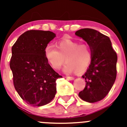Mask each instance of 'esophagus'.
<instances>
[{
    "label": "esophagus",
    "instance_id": "34e87169",
    "mask_svg": "<svg viewBox=\"0 0 127 127\" xmlns=\"http://www.w3.org/2000/svg\"><path fill=\"white\" fill-rule=\"evenodd\" d=\"M66 78L67 79V80H74V78L72 77V76H66Z\"/></svg>",
    "mask_w": 127,
    "mask_h": 127
}]
</instances>
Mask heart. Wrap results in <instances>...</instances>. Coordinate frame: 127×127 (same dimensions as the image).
<instances>
[{
	"instance_id": "heart-1",
	"label": "heart",
	"mask_w": 127,
	"mask_h": 127,
	"mask_svg": "<svg viewBox=\"0 0 127 127\" xmlns=\"http://www.w3.org/2000/svg\"><path fill=\"white\" fill-rule=\"evenodd\" d=\"M56 47L48 44L44 48V56L47 62L54 70H59L65 62L64 70L66 73L75 71L85 72L91 65L93 53L90 46L80 44L71 39L63 38L56 42Z\"/></svg>"
}]
</instances>
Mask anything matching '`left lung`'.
<instances>
[{
	"mask_svg": "<svg viewBox=\"0 0 127 127\" xmlns=\"http://www.w3.org/2000/svg\"><path fill=\"white\" fill-rule=\"evenodd\" d=\"M75 34L85 40L93 53V60L85 75V89L79 93L80 98L86 102L103 99L112 87L117 76V56L108 36L93 29L84 28Z\"/></svg>",
	"mask_w": 127,
	"mask_h": 127,
	"instance_id": "8db88e82",
	"label": "left lung"
}]
</instances>
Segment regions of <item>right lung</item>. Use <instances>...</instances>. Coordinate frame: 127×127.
Wrapping results in <instances>:
<instances>
[{"mask_svg":"<svg viewBox=\"0 0 127 127\" xmlns=\"http://www.w3.org/2000/svg\"><path fill=\"white\" fill-rule=\"evenodd\" d=\"M55 37L49 31L30 30L12 46L10 66L13 85L21 99L32 106L49 103L56 94V80L62 77L44 56V48Z\"/></svg>","mask_w":127,"mask_h":127,"instance_id":"right-lung-1","label":"right lung"}]
</instances>
